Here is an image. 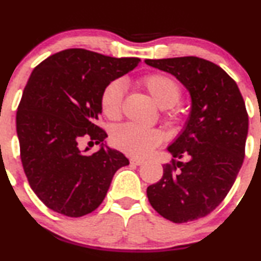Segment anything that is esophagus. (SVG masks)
Instances as JSON below:
<instances>
[{
  "label": "esophagus",
  "instance_id": "1",
  "mask_svg": "<svg viewBox=\"0 0 261 261\" xmlns=\"http://www.w3.org/2000/svg\"><path fill=\"white\" fill-rule=\"evenodd\" d=\"M143 162L144 161H142V159H139V158H131L130 159V163L134 165H141V164H143Z\"/></svg>",
  "mask_w": 261,
  "mask_h": 261
}]
</instances>
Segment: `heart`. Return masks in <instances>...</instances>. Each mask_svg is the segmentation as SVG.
Wrapping results in <instances>:
<instances>
[{"label":"heart","instance_id":"1","mask_svg":"<svg viewBox=\"0 0 261 261\" xmlns=\"http://www.w3.org/2000/svg\"><path fill=\"white\" fill-rule=\"evenodd\" d=\"M137 85L163 108V119L170 126H176L185 120L187 108L177 100L181 86L174 77L164 73H148L139 77ZM124 100V87L120 81H112L100 95V108L111 120L120 118ZM163 141V134L156 128H146L135 124L120 125L113 131L112 142L118 149L133 156H147Z\"/></svg>","mask_w":261,"mask_h":261}]
</instances>
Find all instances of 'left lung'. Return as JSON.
I'll return each instance as SVG.
<instances>
[{"mask_svg":"<svg viewBox=\"0 0 261 261\" xmlns=\"http://www.w3.org/2000/svg\"><path fill=\"white\" fill-rule=\"evenodd\" d=\"M190 91L186 127L168 150L175 159L147 188L150 205L175 224L198 220L220 204L244 161L248 113L236 81L215 63L193 57L146 59ZM187 156L189 162L178 159Z\"/></svg>","mask_w":261,"mask_h":261,"instance_id":"1","label":"left lung"}]
</instances>
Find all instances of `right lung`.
Wrapping results in <instances>:
<instances>
[{
	"instance_id": "1",
	"label": "right lung",
	"mask_w": 261,
	"mask_h": 261,
	"mask_svg": "<svg viewBox=\"0 0 261 261\" xmlns=\"http://www.w3.org/2000/svg\"><path fill=\"white\" fill-rule=\"evenodd\" d=\"M140 62L69 48L33 70L15 121L24 172L47 208L70 218L90 214L103 202L118 169L128 165L122 153L103 147L107 133L96 122L103 89ZM83 138L102 147L86 155L87 149L79 147Z\"/></svg>"
}]
</instances>
